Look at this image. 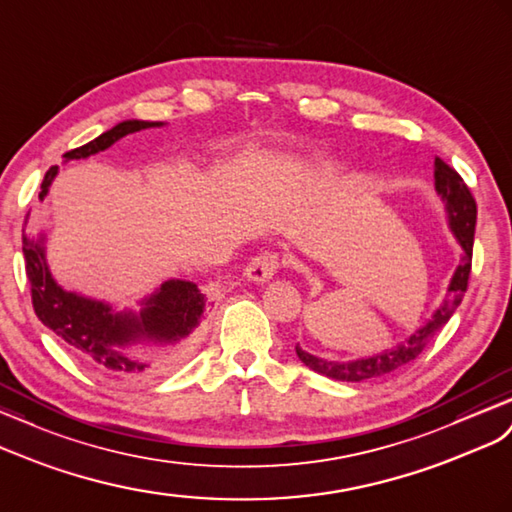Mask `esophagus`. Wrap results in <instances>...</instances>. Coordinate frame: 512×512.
Segmentation results:
<instances>
[{
    "mask_svg": "<svg viewBox=\"0 0 512 512\" xmlns=\"http://www.w3.org/2000/svg\"><path fill=\"white\" fill-rule=\"evenodd\" d=\"M281 266V259L277 253H259L251 259V264L246 266L244 277L253 283H268L274 274H277Z\"/></svg>",
    "mask_w": 512,
    "mask_h": 512,
    "instance_id": "34e87169",
    "label": "esophagus"
}]
</instances>
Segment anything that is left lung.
Segmentation results:
<instances>
[{
    "mask_svg": "<svg viewBox=\"0 0 512 512\" xmlns=\"http://www.w3.org/2000/svg\"><path fill=\"white\" fill-rule=\"evenodd\" d=\"M435 190L439 199L445 205V218H448V227L454 233L456 242L461 244L463 255L458 259V266L452 274L448 294H445L443 303L437 307V311L413 331L404 342L396 344L393 348H387L378 355L363 357V359H352V361H329L311 355V352L296 346V355L303 361L309 370L318 372L322 376H329L333 381H344V383H363L372 381L378 376H387L396 372L398 368H404L406 363L415 361L422 350L430 344V339L435 337L448 320L456 307L461 305V300L467 292V281L471 272V251H474V231H476V201L471 196L469 188L461 175L452 170L448 164L439 157H435Z\"/></svg>",
    "mask_w": 512,
    "mask_h": 512,
    "instance_id": "1",
    "label": "left lung"
}]
</instances>
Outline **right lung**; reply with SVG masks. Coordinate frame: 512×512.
<instances>
[{"label": "right lung", "instance_id": "add662e5", "mask_svg": "<svg viewBox=\"0 0 512 512\" xmlns=\"http://www.w3.org/2000/svg\"><path fill=\"white\" fill-rule=\"evenodd\" d=\"M164 125L129 119L62 157L64 162L86 160L129 134ZM56 175L58 166L45 173L38 194L41 201ZM23 257L38 320L97 368L127 385L144 383L177 365L188 355L205 318V294L196 283L183 279H168L155 287V292L138 300V311L116 309L108 300L64 290L47 264V231L23 233Z\"/></svg>", "mask_w": 512, "mask_h": 512}]
</instances>
